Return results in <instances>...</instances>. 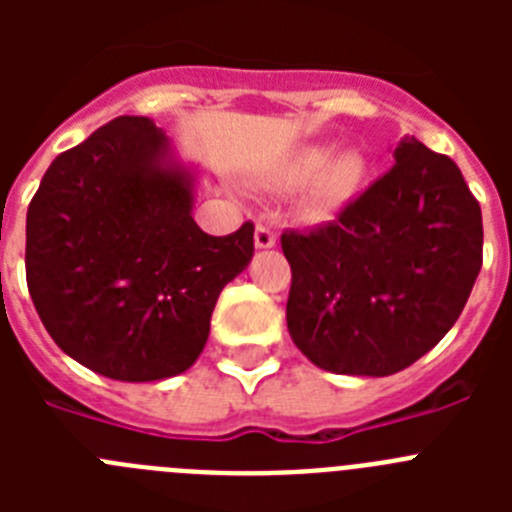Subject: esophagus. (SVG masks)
<instances>
[{"label": "esophagus", "instance_id": "34e87169", "mask_svg": "<svg viewBox=\"0 0 512 512\" xmlns=\"http://www.w3.org/2000/svg\"><path fill=\"white\" fill-rule=\"evenodd\" d=\"M253 241H256V248H271L277 243V233L271 230V225L259 223L256 225V235H253Z\"/></svg>", "mask_w": 512, "mask_h": 512}]
</instances>
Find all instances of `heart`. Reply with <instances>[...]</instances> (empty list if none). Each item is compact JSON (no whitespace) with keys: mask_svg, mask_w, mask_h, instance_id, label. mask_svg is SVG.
Segmentation results:
<instances>
[{"mask_svg":"<svg viewBox=\"0 0 512 512\" xmlns=\"http://www.w3.org/2000/svg\"><path fill=\"white\" fill-rule=\"evenodd\" d=\"M366 176L364 158L356 151H341L330 156V148H305L289 164L287 182L307 184V205L318 212H333L351 202Z\"/></svg>","mask_w":512,"mask_h":512,"instance_id":"obj_1","label":"heart"}]
</instances>
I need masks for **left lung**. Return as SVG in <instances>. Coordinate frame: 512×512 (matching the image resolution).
I'll use <instances>...</instances> for the list:
<instances>
[{"mask_svg":"<svg viewBox=\"0 0 512 512\" xmlns=\"http://www.w3.org/2000/svg\"><path fill=\"white\" fill-rule=\"evenodd\" d=\"M287 328L325 372L387 377L459 320L482 269V210L459 166L408 138L336 220L284 230Z\"/></svg>","mask_w":512,"mask_h":512,"instance_id":"left-lung-1","label":"left lung"}]
</instances>
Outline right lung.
<instances>
[{"mask_svg":"<svg viewBox=\"0 0 512 512\" xmlns=\"http://www.w3.org/2000/svg\"><path fill=\"white\" fill-rule=\"evenodd\" d=\"M166 153L148 117H117L56 156L27 207V289L45 330L120 382L187 372L253 256V223L230 235L194 223V179Z\"/></svg>","mask_w":512,"mask_h":512,"instance_id":"obj_1","label":"right lung"}]
</instances>
